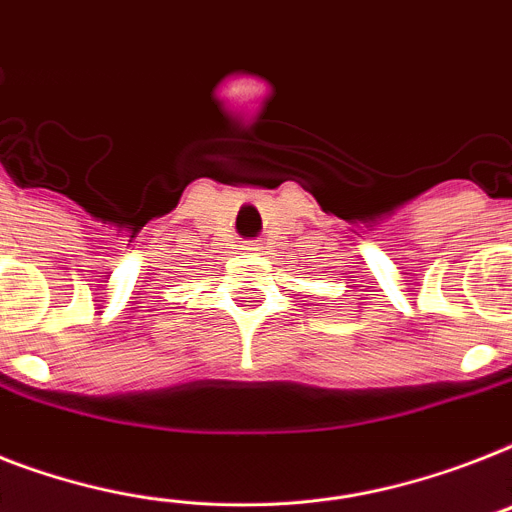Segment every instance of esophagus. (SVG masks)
I'll return each instance as SVG.
<instances>
[{"label": "esophagus", "mask_w": 512, "mask_h": 512, "mask_svg": "<svg viewBox=\"0 0 512 512\" xmlns=\"http://www.w3.org/2000/svg\"><path fill=\"white\" fill-rule=\"evenodd\" d=\"M247 249H257V247H255V244H249V247H247Z\"/></svg>", "instance_id": "obj_1"}]
</instances>
